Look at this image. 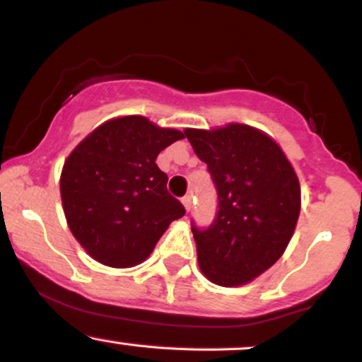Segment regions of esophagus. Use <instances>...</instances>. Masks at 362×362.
I'll list each match as a JSON object with an SVG mask.
<instances>
[{"mask_svg":"<svg viewBox=\"0 0 362 362\" xmlns=\"http://www.w3.org/2000/svg\"><path fill=\"white\" fill-rule=\"evenodd\" d=\"M182 204H184V207H185V211L187 213H189L190 209H192V195H184V197H182Z\"/></svg>","mask_w":362,"mask_h":362,"instance_id":"34e87169","label":"esophagus"}]
</instances>
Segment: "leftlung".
Instances as JSON below:
<instances>
[{
  "instance_id": "obj_1",
  "label": "left lung",
  "mask_w": 362,
  "mask_h": 362,
  "mask_svg": "<svg viewBox=\"0 0 362 362\" xmlns=\"http://www.w3.org/2000/svg\"><path fill=\"white\" fill-rule=\"evenodd\" d=\"M184 132L218 192L214 221L207 228L192 221L199 267L218 286L247 284L288 247L300 216V182L276 141L259 129L228 124Z\"/></svg>"
}]
</instances>
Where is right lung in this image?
<instances>
[{
  "mask_svg": "<svg viewBox=\"0 0 362 362\" xmlns=\"http://www.w3.org/2000/svg\"><path fill=\"white\" fill-rule=\"evenodd\" d=\"M184 138L141 115L112 119L73 149L61 173L68 226L90 257L117 269L148 259L168 224L185 214L156 165Z\"/></svg>",
  "mask_w": 362,
  "mask_h": 362,
  "instance_id": "1",
  "label": "right lung"
}]
</instances>
